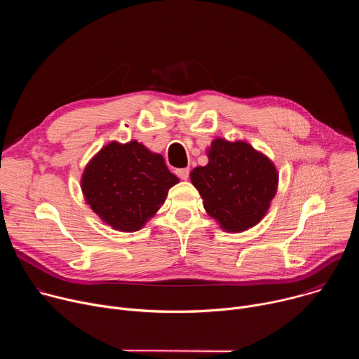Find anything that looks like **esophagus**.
<instances>
[{"instance_id":"1","label":"esophagus","mask_w":359,"mask_h":359,"mask_svg":"<svg viewBox=\"0 0 359 359\" xmlns=\"http://www.w3.org/2000/svg\"><path fill=\"white\" fill-rule=\"evenodd\" d=\"M176 175H177L182 180H187V179H189V175H190V169H189V168L176 169Z\"/></svg>"}]
</instances>
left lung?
Instances as JSON below:
<instances>
[{"label": "left lung", "instance_id": "1", "mask_svg": "<svg viewBox=\"0 0 359 359\" xmlns=\"http://www.w3.org/2000/svg\"><path fill=\"white\" fill-rule=\"evenodd\" d=\"M209 163L190 173L206 212L226 231H244L257 224L276 196L278 173L273 162L245 142L216 139Z\"/></svg>", "mask_w": 359, "mask_h": 359}]
</instances>
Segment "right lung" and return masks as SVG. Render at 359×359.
Segmentation results:
<instances>
[{"label": "right lung", "mask_w": 359, "mask_h": 359, "mask_svg": "<svg viewBox=\"0 0 359 359\" xmlns=\"http://www.w3.org/2000/svg\"><path fill=\"white\" fill-rule=\"evenodd\" d=\"M179 179L165 159L132 140L112 142L88 163L81 187L90 209L119 231L144 226L166 200Z\"/></svg>", "instance_id": "right-lung-1"}]
</instances>
